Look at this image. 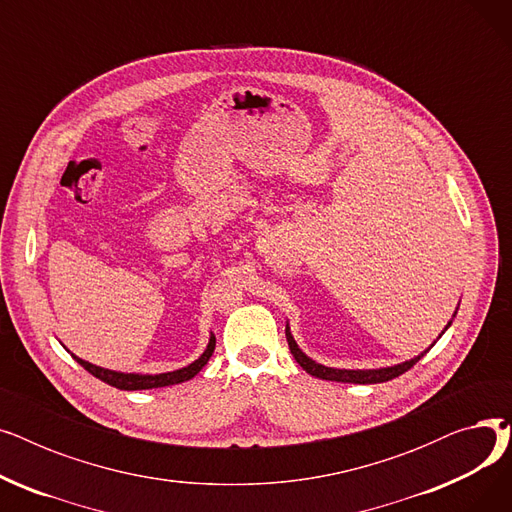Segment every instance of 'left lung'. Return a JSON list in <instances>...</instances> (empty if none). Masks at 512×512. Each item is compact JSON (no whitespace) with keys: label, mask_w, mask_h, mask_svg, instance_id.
<instances>
[{"label":"left lung","mask_w":512,"mask_h":512,"mask_svg":"<svg viewBox=\"0 0 512 512\" xmlns=\"http://www.w3.org/2000/svg\"><path fill=\"white\" fill-rule=\"evenodd\" d=\"M213 348H215V336L211 334L209 342H207V348H205L203 355L197 361H193L191 365H186V367L174 369V371H166V373H126V371H114V369H105V367H99V365H93V363H89L85 359H80V357L72 355L68 348H66V351L72 355V359L78 365H83L91 375H95V378H99L101 382L110 384V386H114L118 390H151V388H164V386H174V384H180V382L193 380L195 375L207 365L209 357L213 355Z\"/></svg>","instance_id":"left-lung-1"}]
</instances>
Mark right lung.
Returning <instances> with one entry per match:
<instances>
[{"label":"right lung","instance_id":"right-lung-1","mask_svg":"<svg viewBox=\"0 0 512 512\" xmlns=\"http://www.w3.org/2000/svg\"><path fill=\"white\" fill-rule=\"evenodd\" d=\"M456 311H459V307H456ZM456 311H454V315H456ZM454 315H452V319H454ZM452 319L448 321L446 328L440 332V336L432 344H429L423 353H419L417 357H413L409 361H402V363L388 365V367H378V369H338V367H328V365H321V363L313 361L311 357H307L301 351V346L297 344V340H294L288 321H286V340H288V346H290V353H292L294 361H297L309 375H315V378H319V380L342 382V384H384V382H390V380L398 378V375H402L405 371H409L429 351V348H432L442 338V334L452 326Z\"/></svg>","mask_w":512,"mask_h":512}]
</instances>
